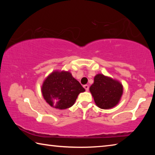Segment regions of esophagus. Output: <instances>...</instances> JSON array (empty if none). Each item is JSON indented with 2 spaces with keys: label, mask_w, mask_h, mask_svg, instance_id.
Instances as JSON below:
<instances>
[{
  "label": "esophagus",
  "mask_w": 155,
  "mask_h": 155,
  "mask_svg": "<svg viewBox=\"0 0 155 155\" xmlns=\"http://www.w3.org/2000/svg\"><path fill=\"white\" fill-rule=\"evenodd\" d=\"M83 87L85 88V90H86V91H88L89 90V85H85L83 86Z\"/></svg>",
  "instance_id": "34e87169"
}]
</instances>
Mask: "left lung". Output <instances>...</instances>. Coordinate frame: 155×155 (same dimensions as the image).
I'll list each match as a JSON object with an SVG mask.
<instances>
[{"label": "left lung", "mask_w": 155, "mask_h": 155, "mask_svg": "<svg viewBox=\"0 0 155 155\" xmlns=\"http://www.w3.org/2000/svg\"><path fill=\"white\" fill-rule=\"evenodd\" d=\"M90 91L99 108L109 109L118 104L123 93V86L118 81L98 74L94 77Z\"/></svg>", "instance_id": "1"}]
</instances>
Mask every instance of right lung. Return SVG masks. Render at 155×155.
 I'll list each match as a JSON object with an SVG mask.
<instances>
[{"label":"right lung","mask_w":155,"mask_h":155,"mask_svg":"<svg viewBox=\"0 0 155 155\" xmlns=\"http://www.w3.org/2000/svg\"><path fill=\"white\" fill-rule=\"evenodd\" d=\"M82 85L66 71H54L44 80L41 93L50 106L65 109L74 104L78 94L85 91Z\"/></svg>","instance_id":"obj_1"}]
</instances>
